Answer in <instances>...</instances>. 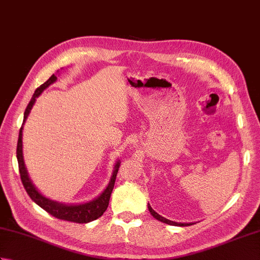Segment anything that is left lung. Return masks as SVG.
<instances>
[{
    "label": "left lung",
    "mask_w": 260,
    "mask_h": 260,
    "mask_svg": "<svg viewBox=\"0 0 260 260\" xmlns=\"http://www.w3.org/2000/svg\"><path fill=\"white\" fill-rule=\"evenodd\" d=\"M148 211L151 212V214L153 215L154 218H155L156 220H158V221H161L163 223H167V224H170V225H180V227H185V225H191L193 223H181V222H174V221H171V220L169 219H165L164 217H162V215H159L158 213H156L154 210L152 209V207L148 204Z\"/></svg>",
    "instance_id": "left-lung-1"
}]
</instances>
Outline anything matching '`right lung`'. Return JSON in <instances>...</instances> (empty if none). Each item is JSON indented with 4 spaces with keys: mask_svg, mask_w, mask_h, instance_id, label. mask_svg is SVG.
<instances>
[{
    "mask_svg": "<svg viewBox=\"0 0 260 260\" xmlns=\"http://www.w3.org/2000/svg\"><path fill=\"white\" fill-rule=\"evenodd\" d=\"M56 80H57V76L52 75L50 78L45 82V84H42L40 87H38L35 93H33L30 103L27 104V106L25 108L23 123H22L20 133H19L18 146H16V158H18V163H19L20 176H21L22 184H23L27 194H29V197L32 199V201L36 202L38 206L41 207L43 210H46L48 213H50L57 219L66 220V221H71L76 223H87V222L93 221V220L98 219L99 217H102L103 213L106 211L109 203L110 194H112V191L114 189L116 175H117L119 165H120L119 159L116 162L112 178H110V181L108 185L106 186V189L102 192V194H99L96 199H93V200L86 203L64 204V203H60L57 201L50 200V199L42 196L41 193L37 190V187L33 185L32 181L29 178V174H27L24 159H23V153H22V131H23V125L25 123L27 116H29L33 105H35L37 101V98L41 95L42 91L45 90L46 88H48L51 84H53Z\"/></svg>",
    "mask_w": 260,
    "mask_h": 260,
    "instance_id": "obj_1",
    "label": "right lung"
}]
</instances>
